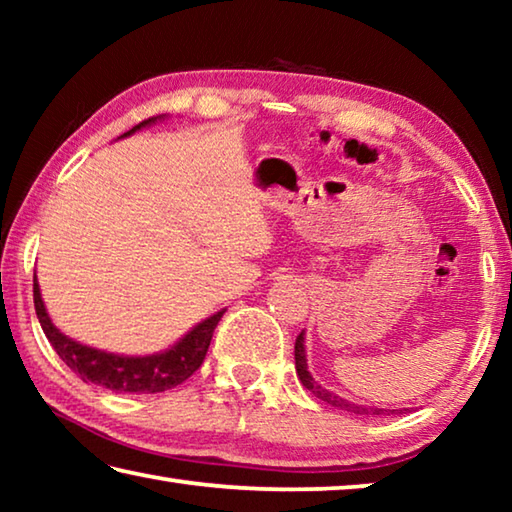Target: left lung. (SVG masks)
Wrapping results in <instances>:
<instances>
[{
	"instance_id": "1",
	"label": "left lung",
	"mask_w": 512,
	"mask_h": 512,
	"mask_svg": "<svg viewBox=\"0 0 512 512\" xmlns=\"http://www.w3.org/2000/svg\"><path fill=\"white\" fill-rule=\"evenodd\" d=\"M296 372H298V379L302 381V386L307 388L309 393H314L318 400H323V402H327V404H332V406H336V409H341V411H348V413H357V415H391V413H402V409H393V411H388V409H368V406H363V404H354V402H348V400H343L341 395H336V393H332V391H327V388H323L318 384V381L311 377V372L307 370V352H305V332H300L298 334V339H296ZM406 411V409H404Z\"/></svg>"
}]
</instances>
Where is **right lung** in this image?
Returning <instances> with one entry per match:
<instances>
[{
    "label": "right lung",
    "mask_w": 512,
    "mask_h": 512,
    "mask_svg": "<svg viewBox=\"0 0 512 512\" xmlns=\"http://www.w3.org/2000/svg\"><path fill=\"white\" fill-rule=\"evenodd\" d=\"M162 117H151L146 121H140L131 131L124 133L121 137L131 135L140 128L155 124V121ZM33 305H36V314L42 325V332L51 343V348L56 350L60 359L65 361L69 370H74L85 384L92 381V384H99L108 391L115 393H162L169 391V388L183 384L194 372L201 368V363L210 348L212 334L216 325H219L223 311H216L214 316L205 318L203 323H198L194 329L180 339L176 345H171L169 350L149 354V357H121V354L103 352L88 348V345L76 343L58 332L56 325L51 323V318L45 309V302L40 296L38 277L33 280Z\"/></svg>",
    "instance_id": "add662e5"
}]
</instances>
